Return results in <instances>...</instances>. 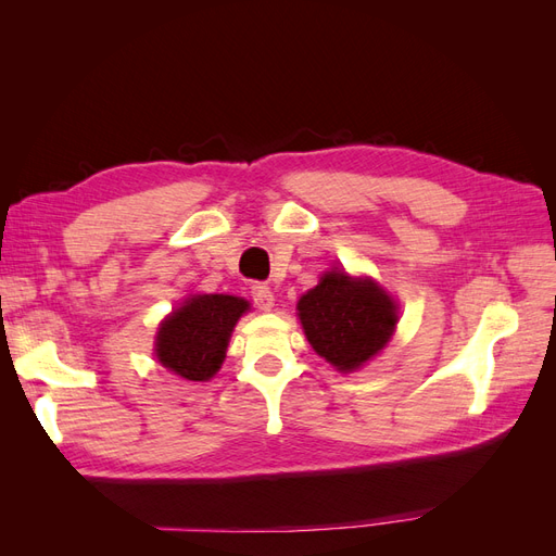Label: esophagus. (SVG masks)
I'll return each instance as SVG.
<instances>
[{"label": "esophagus", "mask_w": 556, "mask_h": 556, "mask_svg": "<svg viewBox=\"0 0 556 556\" xmlns=\"http://www.w3.org/2000/svg\"><path fill=\"white\" fill-rule=\"evenodd\" d=\"M250 296H252V301H255V306L260 311H271L274 308V292H271V288H268L266 282H255V285H252Z\"/></svg>", "instance_id": "esophagus-1"}]
</instances>
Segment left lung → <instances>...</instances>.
<instances>
[{"mask_svg": "<svg viewBox=\"0 0 556 556\" xmlns=\"http://www.w3.org/2000/svg\"><path fill=\"white\" fill-rule=\"evenodd\" d=\"M306 339L339 371H355L384 348L396 327V306L374 280L325 274L299 299Z\"/></svg>", "mask_w": 556, "mask_h": 556, "instance_id": "obj_1", "label": "left lung"}]
</instances>
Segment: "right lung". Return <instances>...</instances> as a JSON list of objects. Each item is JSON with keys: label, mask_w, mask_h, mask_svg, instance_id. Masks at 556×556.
Here are the masks:
<instances>
[{"label": "right lung", "mask_w": 556, "mask_h": 556, "mask_svg": "<svg viewBox=\"0 0 556 556\" xmlns=\"http://www.w3.org/2000/svg\"><path fill=\"white\" fill-rule=\"evenodd\" d=\"M248 301L229 294H201L185 301L157 333V359L185 380H208L217 374L237 319Z\"/></svg>", "instance_id": "obj_1"}]
</instances>
